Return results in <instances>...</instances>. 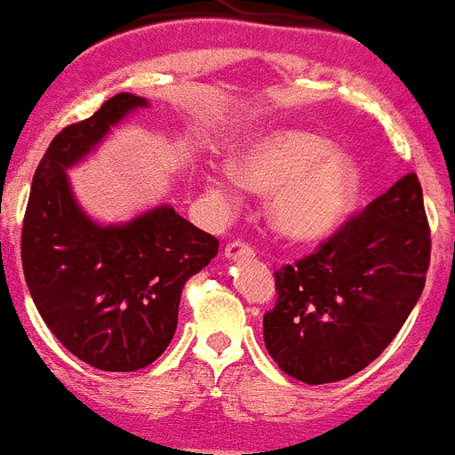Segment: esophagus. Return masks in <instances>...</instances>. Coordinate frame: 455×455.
Segmentation results:
<instances>
[{"label":"esophagus","mask_w":455,"mask_h":455,"mask_svg":"<svg viewBox=\"0 0 455 455\" xmlns=\"http://www.w3.org/2000/svg\"><path fill=\"white\" fill-rule=\"evenodd\" d=\"M250 257H255L252 248L243 241H232V243L225 245V259H250Z\"/></svg>","instance_id":"obj_1"}]
</instances>
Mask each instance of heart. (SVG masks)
Wrapping results in <instances>:
<instances>
[{
	"label": "heart",
	"mask_w": 455,
	"mask_h": 455,
	"mask_svg": "<svg viewBox=\"0 0 455 455\" xmlns=\"http://www.w3.org/2000/svg\"><path fill=\"white\" fill-rule=\"evenodd\" d=\"M358 166L331 140L299 128L257 132L232 157V173L212 180L216 194L273 191L266 216L279 239L320 243L339 230L358 198Z\"/></svg>",
	"instance_id": "b5f03b06"
}]
</instances>
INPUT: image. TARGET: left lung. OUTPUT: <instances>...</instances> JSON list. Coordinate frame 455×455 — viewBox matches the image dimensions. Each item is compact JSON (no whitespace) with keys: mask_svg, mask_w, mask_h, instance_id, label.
Returning <instances> with one entry per match:
<instances>
[{"mask_svg":"<svg viewBox=\"0 0 455 455\" xmlns=\"http://www.w3.org/2000/svg\"><path fill=\"white\" fill-rule=\"evenodd\" d=\"M431 259L415 173L372 200L318 252L275 273L264 343L293 379L320 386L368 368L418 304Z\"/></svg>","mask_w":455,"mask_h":455,"instance_id":"left-lung-1","label":"left lung"}]
</instances>
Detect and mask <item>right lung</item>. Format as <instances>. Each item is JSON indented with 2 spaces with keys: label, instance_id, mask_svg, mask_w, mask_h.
<instances>
[{
  "label": "right lung",
  "instance_id": "1",
  "mask_svg": "<svg viewBox=\"0 0 455 455\" xmlns=\"http://www.w3.org/2000/svg\"><path fill=\"white\" fill-rule=\"evenodd\" d=\"M144 108V97L122 92L58 132L24 214L22 268L37 311L74 356L106 372H135L169 347L182 286L219 252L214 236L171 205L106 225L76 200L67 171Z\"/></svg>",
  "mask_w": 455,
  "mask_h": 455
}]
</instances>
